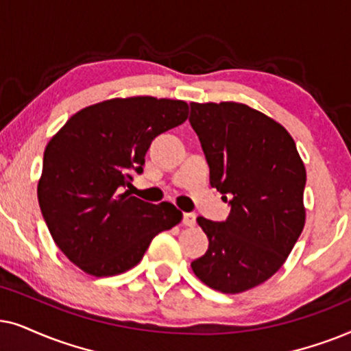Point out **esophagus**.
Segmentation results:
<instances>
[{
	"label": "esophagus",
	"instance_id": "obj_1",
	"mask_svg": "<svg viewBox=\"0 0 351 351\" xmlns=\"http://www.w3.org/2000/svg\"><path fill=\"white\" fill-rule=\"evenodd\" d=\"M195 213H184V217H183V223H184V226H189V228H193V226H195Z\"/></svg>",
	"mask_w": 351,
	"mask_h": 351
}]
</instances>
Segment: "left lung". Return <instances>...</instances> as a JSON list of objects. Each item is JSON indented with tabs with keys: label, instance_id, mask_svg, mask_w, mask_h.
Wrapping results in <instances>:
<instances>
[{
	"label": "left lung",
	"instance_id": "left-lung-1",
	"mask_svg": "<svg viewBox=\"0 0 351 351\" xmlns=\"http://www.w3.org/2000/svg\"><path fill=\"white\" fill-rule=\"evenodd\" d=\"M189 121L210 184L231 204L226 221L197 218L208 250L191 268L215 291L245 292L281 268L302 234L305 165L281 123L241 102H191Z\"/></svg>",
	"mask_w": 351,
	"mask_h": 351
}]
</instances>
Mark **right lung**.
<instances>
[{
  "label": "right lung",
  "mask_w": 351,
  "mask_h": 351,
  "mask_svg": "<svg viewBox=\"0 0 351 351\" xmlns=\"http://www.w3.org/2000/svg\"><path fill=\"white\" fill-rule=\"evenodd\" d=\"M184 101L115 97L70 117L45 149L41 213L60 252L91 276H115L143 260L158 232L183 213L130 195L152 139L188 119Z\"/></svg>",
  "instance_id": "1"
}]
</instances>
